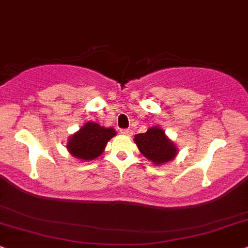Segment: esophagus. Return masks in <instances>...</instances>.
Masks as SVG:
<instances>
[{
  "mask_svg": "<svg viewBox=\"0 0 248 248\" xmlns=\"http://www.w3.org/2000/svg\"><path fill=\"white\" fill-rule=\"evenodd\" d=\"M121 133L125 134V136H131V134H132V131L129 130V129H122Z\"/></svg>",
  "mask_w": 248,
  "mask_h": 248,
  "instance_id": "obj_1",
  "label": "esophagus"
}]
</instances>
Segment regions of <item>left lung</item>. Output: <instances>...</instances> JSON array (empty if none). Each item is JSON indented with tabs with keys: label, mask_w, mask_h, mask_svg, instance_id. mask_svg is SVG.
Instances as JSON below:
<instances>
[{
	"label": "left lung",
	"mask_w": 248,
	"mask_h": 248,
	"mask_svg": "<svg viewBox=\"0 0 248 248\" xmlns=\"http://www.w3.org/2000/svg\"><path fill=\"white\" fill-rule=\"evenodd\" d=\"M134 141L145 157L154 162L156 166L172 160L177 154V148L166 137L160 127H151L147 132L137 134Z\"/></svg>",
	"instance_id": "obj_1"
}]
</instances>
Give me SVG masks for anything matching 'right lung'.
<instances>
[{
    "label": "right lung",
    "mask_w": 248,
    "mask_h": 248,
    "mask_svg": "<svg viewBox=\"0 0 248 248\" xmlns=\"http://www.w3.org/2000/svg\"><path fill=\"white\" fill-rule=\"evenodd\" d=\"M114 136L116 132L112 127L106 129L99 124L88 122L69 139L66 147L75 157L91 161L102 154L108 140Z\"/></svg>",
    "instance_id": "right-lung-1"
}]
</instances>
